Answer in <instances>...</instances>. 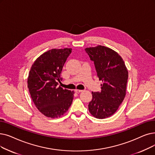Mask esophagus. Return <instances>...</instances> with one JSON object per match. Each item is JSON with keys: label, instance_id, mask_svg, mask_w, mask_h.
Here are the masks:
<instances>
[{"label": "esophagus", "instance_id": "obj_1", "mask_svg": "<svg viewBox=\"0 0 155 155\" xmlns=\"http://www.w3.org/2000/svg\"><path fill=\"white\" fill-rule=\"evenodd\" d=\"M82 91H83L82 90H79V89H75V92H77V93H80V92H81Z\"/></svg>", "mask_w": 155, "mask_h": 155}]
</instances>
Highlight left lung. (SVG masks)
I'll return each instance as SVG.
<instances>
[{
	"label": "left lung",
	"instance_id": "obj_1",
	"mask_svg": "<svg viewBox=\"0 0 155 155\" xmlns=\"http://www.w3.org/2000/svg\"><path fill=\"white\" fill-rule=\"evenodd\" d=\"M94 63L101 84V92H92L89 110L96 118L112 116L123 102L126 94L128 70L123 59L113 49L105 46L85 49Z\"/></svg>",
	"mask_w": 155,
	"mask_h": 155
}]
</instances>
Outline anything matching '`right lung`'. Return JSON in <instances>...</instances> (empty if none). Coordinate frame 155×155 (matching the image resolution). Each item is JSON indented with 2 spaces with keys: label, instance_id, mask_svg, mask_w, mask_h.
<instances>
[{
  "label": "right lung",
  "instance_id": "obj_1",
  "mask_svg": "<svg viewBox=\"0 0 155 155\" xmlns=\"http://www.w3.org/2000/svg\"><path fill=\"white\" fill-rule=\"evenodd\" d=\"M71 49H52L35 61L28 77V88L33 102L40 113L49 118H58L68 110L74 91L58 86L62 78L64 64Z\"/></svg>",
  "mask_w": 155,
  "mask_h": 155
}]
</instances>
